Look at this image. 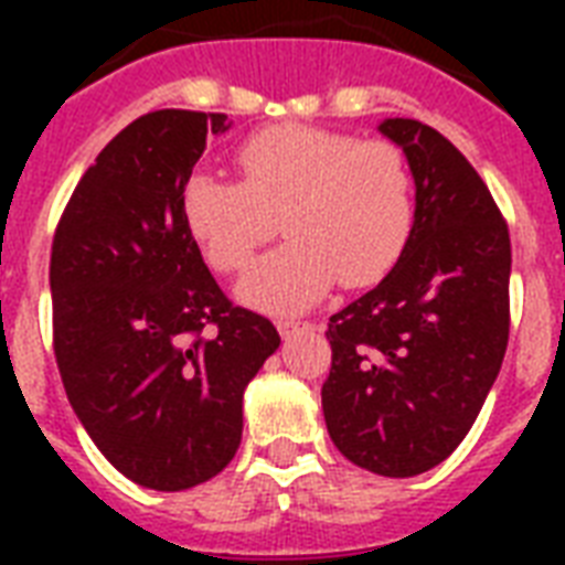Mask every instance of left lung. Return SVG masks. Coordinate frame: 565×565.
Masks as SVG:
<instances>
[{
    "mask_svg": "<svg viewBox=\"0 0 565 565\" xmlns=\"http://www.w3.org/2000/svg\"><path fill=\"white\" fill-rule=\"evenodd\" d=\"M225 114L152 110L84 172L52 239V334L66 398L146 490L211 481L243 439V393L281 337L204 266L184 188Z\"/></svg>",
    "mask_w": 565,
    "mask_h": 565,
    "instance_id": "1",
    "label": "left lung"
}]
</instances>
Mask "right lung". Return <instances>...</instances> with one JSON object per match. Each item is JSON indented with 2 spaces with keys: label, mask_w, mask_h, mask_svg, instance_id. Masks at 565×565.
Listing matches in <instances>:
<instances>
[{
  "label": "right lung",
  "mask_w": 565,
  "mask_h": 565,
  "mask_svg": "<svg viewBox=\"0 0 565 565\" xmlns=\"http://www.w3.org/2000/svg\"><path fill=\"white\" fill-rule=\"evenodd\" d=\"M413 179V225L375 290L328 322V434L384 478L443 463L499 375L510 328V237L472 163L416 119H384Z\"/></svg>",
  "instance_id": "right-lung-1"
}]
</instances>
